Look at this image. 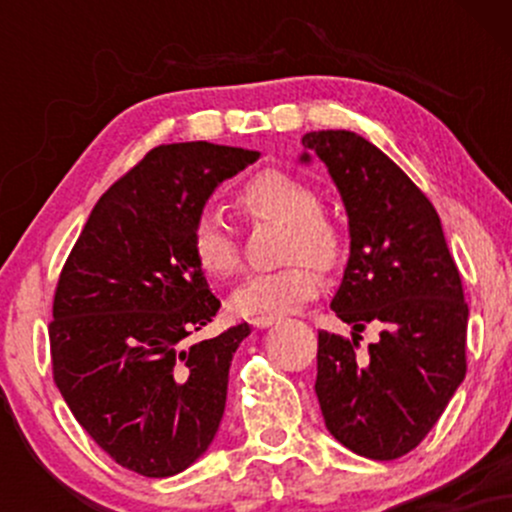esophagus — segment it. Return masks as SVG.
I'll list each match as a JSON object with an SVG mask.
<instances>
[{
    "label": "esophagus",
    "instance_id": "esophagus-1",
    "mask_svg": "<svg viewBox=\"0 0 512 512\" xmlns=\"http://www.w3.org/2000/svg\"><path fill=\"white\" fill-rule=\"evenodd\" d=\"M274 322H279V317L276 315H257V317H252L250 325L257 327V330H264V327H272Z\"/></svg>",
    "mask_w": 512,
    "mask_h": 512
}]
</instances>
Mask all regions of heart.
<instances>
[{
  "label": "heart",
  "instance_id": "obj_1",
  "mask_svg": "<svg viewBox=\"0 0 512 512\" xmlns=\"http://www.w3.org/2000/svg\"><path fill=\"white\" fill-rule=\"evenodd\" d=\"M238 202L252 216L286 223L281 260L289 262L269 272L250 274L233 291V310L240 315L286 313L310 301L320 286L315 267L332 269L344 248L337 223L320 211V195L308 182L284 170H262L240 187ZM192 248L199 267L211 279H228L238 272L236 231L221 209L209 207L199 214L192 231Z\"/></svg>",
  "mask_w": 512,
  "mask_h": 512
}]
</instances>
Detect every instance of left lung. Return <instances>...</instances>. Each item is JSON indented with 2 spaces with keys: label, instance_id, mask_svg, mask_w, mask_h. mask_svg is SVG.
Here are the masks:
<instances>
[{
  "label": "left lung",
  "instance_id": "obj_1",
  "mask_svg": "<svg viewBox=\"0 0 512 512\" xmlns=\"http://www.w3.org/2000/svg\"><path fill=\"white\" fill-rule=\"evenodd\" d=\"M349 216V262L332 298L351 339L317 334L315 395L327 431L370 460H397L436 426L467 373L462 279L424 192L368 139L346 129L303 137ZM381 339L356 359L357 332Z\"/></svg>",
  "mask_w": 512,
  "mask_h": 512
}]
</instances>
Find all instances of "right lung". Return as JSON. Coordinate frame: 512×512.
Instances as JSON below:
<instances>
[{
  "instance_id": "obj_1",
  "label": "right lung",
  "mask_w": 512,
  "mask_h": 512,
  "mask_svg": "<svg viewBox=\"0 0 512 512\" xmlns=\"http://www.w3.org/2000/svg\"><path fill=\"white\" fill-rule=\"evenodd\" d=\"M260 151L156 146L98 199L69 252L50 322L52 375L74 419L122 467L173 477L209 450L248 322L187 346L221 301L192 231Z\"/></svg>"
}]
</instances>
